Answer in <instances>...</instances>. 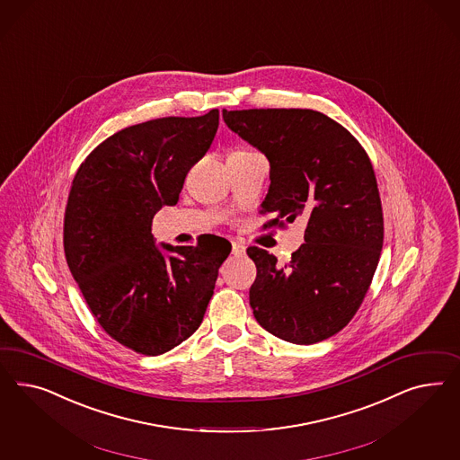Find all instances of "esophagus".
<instances>
[{"label": "esophagus", "mask_w": 460, "mask_h": 460, "mask_svg": "<svg viewBox=\"0 0 460 460\" xmlns=\"http://www.w3.org/2000/svg\"><path fill=\"white\" fill-rule=\"evenodd\" d=\"M233 254H234V256H244V254H246L244 244H241V243H237V241H233Z\"/></svg>", "instance_id": "obj_1"}]
</instances>
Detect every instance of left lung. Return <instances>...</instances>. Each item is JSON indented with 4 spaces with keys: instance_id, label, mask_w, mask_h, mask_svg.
Masks as SVG:
<instances>
[{
    "instance_id": "obj_1",
    "label": "left lung",
    "mask_w": 460,
    "mask_h": 460,
    "mask_svg": "<svg viewBox=\"0 0 460 460\" xmlns=\"http://www.w3.org/2000/svg\"><path fill=\"white\" fill-rule=\"evenodd\" d=\"M224 123L270 162L263 227L305 224V243L292 260L258 246L250 288L254 319L293 344H315L356 315L383 248L376 175L361 143L344 126L312 110H223Z\"/></svg>"
}]
</instances>
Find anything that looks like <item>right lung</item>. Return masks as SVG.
Segmentation results:
<instances>
[{"label":"right lung","instance_id":"1","mask_svg":"<svg viewBox=\"0 0 460 460\" xmlns=\"http://www.w3.org/2000/svg\"><path fill=\"white\" fill-rule=\"evenodd\" d=\"M217 126V110L128 126L87 155L72 181L64 217L70 273L99 325L145 356L194 334L231 252L214 234L195 246H156L152 234L155 214L179 202Z\"/></svg>","mask_w":460,"mask_h":460}]
</instances>
